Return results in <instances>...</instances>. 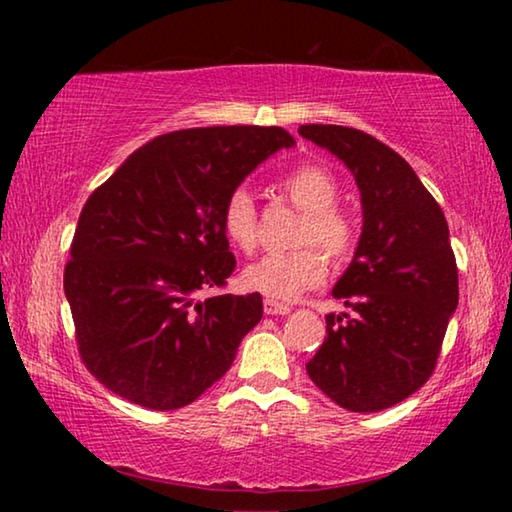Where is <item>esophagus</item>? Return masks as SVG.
I'll return each instance as SVG.
<instances>
[{
  "label": "esophagus",
  "instance_id": "esophagus-1",
  "mask_svg": "<svg viewBox=\"0 0 512 512\" xmlns=\"http://www.w3.org/2000/svg\"><path fill=\"white\" fill-rule=\"evenodd\" d=\"M264 311L268 316H284V314H289L291 311V307L289 305H284V302H277V300H273V298H266L264 300Z\"/></svg>",
  "mask_w": 512,
  "mask_h": 512
}]
</instances>
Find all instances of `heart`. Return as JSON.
I'll list each match as a JSON object with an SVG mask.
<instances>
[{
  "mask_svg": "<svg viewBox=\"0 0 512 512\" xmlns=\"http://www.w3.org/2000/svg\"><path fill=\"white\" fill-rule=\"evenodd\" d=\"M280 189L305 216L298 225L291 253L266 255L244 271L248 289L273 300H289L318 287L327 275V257L336 264L348 262L357 248V228L348 214L336 207L341 196L339 180L320 164H305L280 180ZM221 232L239 253H253L257 246V207L246 189H235L221 207ZM323 247L318 251L315 246Z\"/></svg>",
  "mask_w": 512,
  "mask_h": 512,
  "instance_id": "b5f03b06",
  "label": "heart"
}]
</instances>
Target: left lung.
Returning a JSON list of instances; mask_svg holds the SVG:
<instances>
[{
  "mask_svg": "<svg viewBox=\"0 0 512 512\" xmlns=\"http://www.w3.org/2000/svg\"><path fill=\"white\" fill-rule=\"evenodd\" d=\"M298 133L345 162L363 205L357 253L332 291L352 314L327 316L307 372L343 409L384 411L431 377L458 305L445 214L409 162L372 135L332 124Z\"/></svg>",
  "mask_w": 512,
  "mask_h": 512,
  "instance_id": "1",
  "label": "left lung"
}]
</instances>
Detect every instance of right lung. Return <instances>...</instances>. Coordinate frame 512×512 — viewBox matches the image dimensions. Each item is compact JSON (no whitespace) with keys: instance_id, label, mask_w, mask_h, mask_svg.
I'll list each match as a JSON object with an SVG mask.
<instances>
[{"instance_id":"obj_1","label":"right lung","mask_w":512,"mask_h":512,"mask_svg":"<svg viewBox=\"0 0 512 512\" xmlns=\"http://www.w3.org/2000/svg\"><path fill=\"white\" fill-rule=\"evenodd\" d=\"M296 140L280 126H207L137 149L85 201L65 296L81 361L124 400H198L262 320V296L223 293L237 266L221 207L259 162Z\"/></svg>"}]
</instances>
